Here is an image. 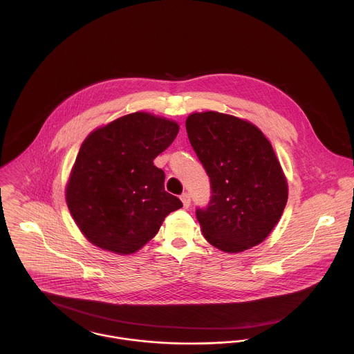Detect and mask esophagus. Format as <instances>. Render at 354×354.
<instances>
[{
    "label": "esophagus",
    "mask_w": 354,
    "mask_h": 354,
    "mask_svg": "<svg viewBox=\"0 0 354 354\" xmlns=\"http://www.w3.org/2000/svg\"><path fill=\"white\" fill-rule=\"evenodd\" d=\"M180 199H181V202H183L185 208H188V207L191 205V196H189V194H187V192H185V194H183Z\"/></svg>",
    "instance_id": "1"
}]
</instances>
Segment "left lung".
<instances>
[{
    "mask_svg": "<svg viewBox=\"0 0 354 354\" xmlns=\"http://www.w3.org/2000/svg\"><path fill=\"white\" fill-rule=\"evenodd\" d=\"M192 149L205 169L211 199L196 208L204 239L227 253L260 244L288 202V183L271 143L234 115L194 113L185 122Z\"/></svg>",
    "mask_w": 354,
    "mask_h": 354,
    "instance_id": "8db88e82",
    "label": "left lung"
}]
</instances>
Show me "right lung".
Listing matches in <instances>:
<instances>
[{"mask_svg":"<svg viewBox=\"0 0 354 354\" xmlns=\"http://www.w3.org/2000/svg\"><path fill=\"white\" fill-rule=\"evenodd\" d=\"M178 129L174 121L136 111L87 136L66 185V204L90 243L118 254L136 252L183 207L165 191V173L153 165Z\"/></svg>","mask_w":354,"mask_h":354,"instance_id":"add662e5","label":"right lung"}]
</instances>
